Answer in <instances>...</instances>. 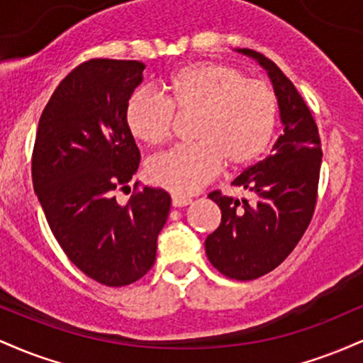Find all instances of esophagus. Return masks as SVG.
I'll use <instances>...</instances> for the list:
<instances>
[{
    "mask_svg": "<svg viewBox=\"0 0 363 363\" xmlns=\"http://www.w3.org/2000/svg\"><path fill=\"white\" fill-rule=\"evenodd\" d=\"M191 198H186V196H181V194H172V206L174 208H182V206H187L191 205Z\"/></svg>",
    "mask_w": 363,
    "mask_h": 363,
    "instance_id": "1",
    "label": "esophagus"
}]
</instances>
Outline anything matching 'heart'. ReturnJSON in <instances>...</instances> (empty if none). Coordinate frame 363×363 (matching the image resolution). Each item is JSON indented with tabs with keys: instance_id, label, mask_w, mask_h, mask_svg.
<instances>
[{
	"instance_id": "obj_1",
	"label": "heart",
	"mask_w": 363,
	"mask_h": 363,
	"mask_svg": "<svg viewBox=\"0 0 363 363\" xmlns=\"http://www.w3.org/2000/svg\"><path fill=\"white\" fill-rule=\"evenodd\" d=\"M164 97L138 91L126 106V124L136 140L150 147L165 143L174 111L196 114V143L152 158L150 182L176 194H193L222 170L242 169L268 148L277 126L278 101L266 82L222 62H194L165 82Z\"/></svg>"
}]
</instances>
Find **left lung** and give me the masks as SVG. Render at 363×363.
I'll list each match as a JSON object with an SVG mask.
<instances>
[{"instance_id": "8db88e82", "label": "left lung", "mask_w": 363, "mask_h": 363, "mask_svg": "<svg viewBox=\"0 0 363 363\" xmlns=\"http://www.w3.org/2000/svg\"><path fill=\"white\" fill-rule=\"evenodd\" d=\"M266 69L280 109L283 135L272 155L244 170L232 186L252 199L208 194L222 211V222L205 240V251L220 273L254 280L277 268L309 227L318 198L323 150L315 121L297 89L277 65L251 49H235Z\"/></svg>"}]
</instances>
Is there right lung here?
Wrapping results in <instances>:
<instances>
[{
    "label": "right lung",
    "instance_id": "add662e5",
    "mask_svg": "<svg viewBox=\"0 0 363 363\" xmlns=\"http://www.w3.org/2000/svg\"><path fill=\"white\" fill-rule=\"evenodd\" d=\"M143 69V62L121 60L77 66L40 116L32 157L34 191L57 244L107 286L147 274L170 210L169 193L157 187H143L126 206L114 196L140 165L126 106Z\"/></svg>",
    "mask_w": 363,
    "mask_h": 363
}]
</instances>
